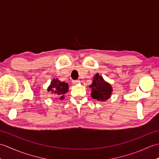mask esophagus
Here are the masks:
<instances>
[{"label": "esophagus", "mask_w": 159, "mask_h": 159, "mask_svg": "<svg viewBox=\"0 0 159 159\" xmlns=\"http://www.w3.org/2000/svg\"><path fill=\"white\" fill-rule=\"evenodd\" d=\"M72 83L74 84V85H77V84L80 83V80H73Z\"/></svg>", "instance_id": "obj_1"}]
</instances>
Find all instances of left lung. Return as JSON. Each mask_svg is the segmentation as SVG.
<instances>
[{
	"instance_id": "left-lung-1",
	"label": "left lung",
	"mask_w": 159,
	"mask_h": 159,
	"mask_svg": "<svg viewBox=\"0 0 159 159\" xmlns=\"http://www.w3.org/2000/svg\"><path fill=\"white\" fill-rule=\"evenodd\" d=\"M89 87L92 88L91 96L97 100L105 101L108 100L113 92L111 85L106 82L99 74H96L95 76H93L92 84Z\"/></svg>"
}]
</instances>
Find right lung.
<instances>
[{
  "instance_id": "1",
  "label": "right lung",
  "mask_w": 159,
  "mask_h": 159,
  "mask_svg": "<svg viewBox=\"0 0 159 159\" xmlns=\"http://www.w3.org/2000/svg\"><path fill=\"white\" fill-rule=\"evenodd\" d=\"M48 92L53 93L56 96L60 97L61 100H63L64 94L68 92V84L60 81L58 79H54L48 87Z\"/></svg>"
}]
</instances>
